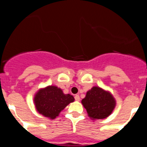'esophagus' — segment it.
Here are the masks:
<instances>
[{
  "mask_svg": "<svg viewBox=\"0 0 147 147\" xmlns=\"http://www.w3.org/2000/svg\"><path fill=\"white\" fill-rule=\"evenodd\" d=\"M75 100H76V101H80V96L79 95H75Z\"/></svg>",
  "mask_w": 147,
  "mask_h": 147,
  "instance_id": "34e87169",
  "label": "esophagus"
}]
</instances>
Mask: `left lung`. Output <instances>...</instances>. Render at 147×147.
<instances>
[{
  "mask_svg": "<svg viewBox=\"0 0 147 147\" xmlns=\"http://www.w3.org/2000/svg\"><path fill=\"white\" fill-rule=\"evenodd\" d=\"M81 102L89 117L93 119H102L108 117L116 105L113 96L97 86H94L87 92L86 97Z\"/></svg>",
  "mask_w": 147,
  "mask_h": 147,
  "instance_id": "left-lung-1",
  "label": "left lung"
}]
</instances>
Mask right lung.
I'll return each mask as SVG.
<instances>
[{
  "label": "right lung",
  "mask_w": 147,
  "mask_h": 147,
  "mask_svg": "<svg viewBox=\"0 0 147 147\" xmlns=\"http://www.w3.org/2000/svg\"><path fill=\"white\" fill-rule=\"evenodd\" d=\"M74 100L72 95L64 94L61 88L51 86L39 90L35 95L34 102L39 113L53 119Z\"/></svg>",
  "instance_id": "1"
}]
</instances>
